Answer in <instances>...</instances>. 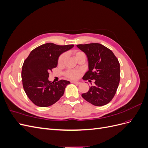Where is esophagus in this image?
Returning <instances> with one entry per match:
<instances>
[{
	"label": "esophagus",
	"mask_w": 148,
	"mask_h": 148,
	"mask_svg": "<svg viewBox=\"0 0 148 148\" xmlns=\"http://www.w3.org/2000/svg\"><path fill=\"white\" fill-rule=\"evenodd\" d=\"M71 82L72 83H75V84H80V82H77V81H71Z\"/></svg>",
	"instance_id": "obj_1"
}]
</instances>
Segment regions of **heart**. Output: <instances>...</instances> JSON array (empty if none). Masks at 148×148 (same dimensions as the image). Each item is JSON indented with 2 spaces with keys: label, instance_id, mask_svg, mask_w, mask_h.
<instances>
[{
  "label": "heart",
  "instance_id": "heart-1",
  "mask_svg": "<svg viewBox=\"0 0 148 148\" xmlns=\"http://www.w3.org/2000/svg\"><path fill=\"white\" fill-rule=\"evenodd\" d=\"M81 53H83V52H78L76 53V56L81 54ZM66 57V53H64L59 57V60H58V62H59V64H62L63 63ZM80 73H81V71L78 70H69L68 71H66L65 72V76L69 78L70 79H77L78 78Z\"/></svg>",
  "mask_w": 148,
  "mask_h": 148
}]
</instances>
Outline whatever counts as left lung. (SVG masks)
I'll list each match as a JSON object with an SVG mask.
<instances>
[{
  "label": "left lung",
  "instance_id": "obj_1",
  "mask_svg": "<svg viewBox=\"0 0 148 148\" xmlns=\"http://www.w3.org/2000/svg\"><path fill=\"white\" fill-rule=\"evenodd\" d=\"M77 47L86 55L89 70L83 79L95 86L82 95L84 99L94 106H104L112 99L120 79V64L112 51L99 43L78 44Z\"/></svg>",
  "mask_w": 148,
  "mask_h": 148
}]
</instances>
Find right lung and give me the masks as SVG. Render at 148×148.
<instances>
[{
	"label": "right lung",
	"instance_id": "right-lung-1",
	"mask_svg": "<svg viewBox=\"0 0 148 148\" xmlns=\"http://www.w3.org/2000/svg\"><path fill=\"white\" fill-rule=\"evenodd\" d=\"M74 45L59 46L46 43L31 51L22 66L21 78L26 95L35 105L46 107L52 106L63 96L69 81L62 79L51 83L49 72L56 68L58 59Z\"/></svg>",
	"mask_w": 148,
	"mask_h": 148
}]
</instances>
